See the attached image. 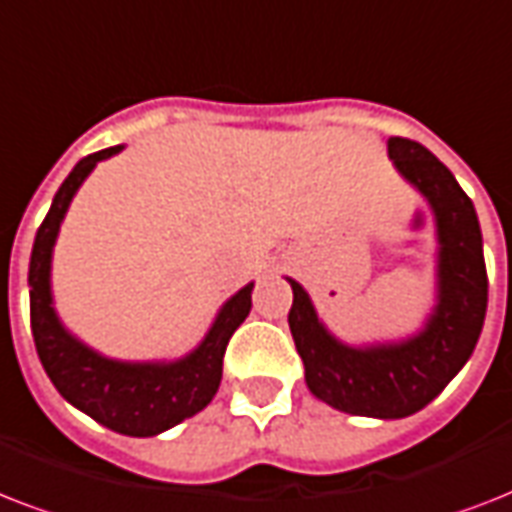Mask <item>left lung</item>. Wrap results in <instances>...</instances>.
I'll list each match as a JSON object with an SVG mask.
<instances>
[{"mask_svg": "<svg viewBox=\"0 0 512 512\" xmlns=\"http://www.w3.org/2000/svg\"><path fill=\"white\" fill-rule=\"evenodd\" d=\"M396 172L430 204L436 223V303L422 327L401 340L350 345L329 332L303 284L292 287L289 329L303 358L305 385L345 414L401 420L428 406L473 356L484 329V239L473 201L428 148L388 140Z\"/></svg>", "mask_w": 512, "mask_h": 512, "instance_id": "8db88e82", "label": "left lung"}]
</instances>
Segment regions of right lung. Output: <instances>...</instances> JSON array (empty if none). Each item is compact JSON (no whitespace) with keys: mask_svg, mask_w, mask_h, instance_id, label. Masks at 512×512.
I'll list each match as a JSON object with an SVG mask.
<instances>
[{"mask_svg":"<svg viewBox=\"0 0 512 512\" xmlns=\"http://www.w3.org/2000/svg\"><path fill=\"white\" fill-rule=\"evenodd\" d=\"M124 146L106 148L84 156L68 172L52 199V207L39 225L28 265V297H31V332L44 372L58 393L79 412L122 436L148 438L175 428L199 414L215 398L223 380V356L231 335L241 327L252 308V287H241L220 305L207 335L180 358L162 361H122L90 348L60 321L52 297V249L60 225L76 191L111 156Z\"/></svg>","mask_w":512,"mask_h":512,"instance_id":"1","label":"right lung"}]
</instances>
